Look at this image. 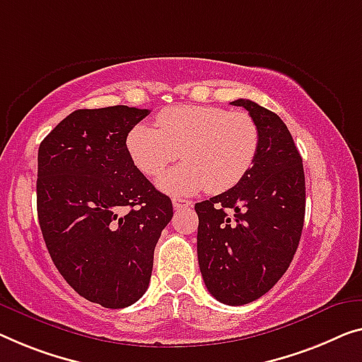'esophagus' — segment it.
<instances>
[{"mask_svg":"<svg viewBox=\"0 0 362 362\" xmlns=\"http://www.w3.org/2000/svg\"><path fill=\"white\" fill-rule=\"evenodd\" d=\"M172 204H174L175 209H187L193 206V202L190 199H185V198H174L172 199Z\"/></svg>","mask_w":362,"mask_h":362,"instance_id":"esophagus-1","label":"esophagus"}]
</instances>
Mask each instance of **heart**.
<instances>
[{
    "label": "heart",
    "mask_w": 362,
    "mask_h": 362,
    "mask_svg": "<svg viewBox=\"0 0 362 362\" xmlns=\"http://www.w3.org/2000/svg\"><path fill=\"white\" fill-rule=\"evenodd\" d=\"M258 148L260 132L249 113L211 105L169 107L158 113L156 128L139 123L127 134L129 158L144 175H159L182 151L187 163L158 182L175 195L235 187L255 163Z\"/></svg>",
    "instance_id": "1"
}]
</instances>
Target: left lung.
<instances>
[{
  "label": "left lung",
  "instance_id": "obj_1",
  "mask_svg": "<svg viewBox=\"0 0 362 362\" xmlns=\"http://www.w3.org/2000/svg\"><path fill=\"white\" fill-rule=\"evenodd\" d=\"M230 104L255 120L260 148L235 187L195 204L197 250L209 294L244 305L267 294L293 262L304 226L305 179L281 118L249 99Z\"/></svg>",
  "mask_w": 362,
  "mask_h": 362
}]
</instances>
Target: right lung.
<instances>
[{"label":"right lung","instance_id":"1","mask_svg":"<svg viewBox=\"0 0 362 362\" xmlns=\"http://www.w3.org/2000/svg\"><path fill=\"white\" fill-rule=\"evenodd\" d=\"M148 109H81L39 148L37 214L66 283L84 299L123 309L146 293L154 249L174 216L129 158L127 134Z\"/></svg>","mask_w":362,"mask_h":362}]
</instances>
